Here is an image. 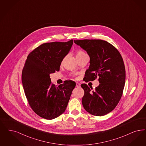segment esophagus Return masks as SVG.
Returning a JSON list of instances; mask_svg holds the SVG:
<instances>
[{"instance_id":"esophagus-1","label":"esophagus","mask_w":146,"mask_h":146,"mask_svg":"<svg viewBox=\"0 0 146 146\" xmlns=\"http://www.w3.org/2000/svg\"><path fill=\"white\" fill-rule=\"evenodd\" d=\"M76 87L77 88H80V84L78 82H76Z\"/></svg>"}]
</instances>
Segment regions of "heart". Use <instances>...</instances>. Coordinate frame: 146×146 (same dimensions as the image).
<instances>
[{"mask_svg":"<svg viewBox=\"0 0 146 146\" xmlns=\"http://www.w3.org/2000/svg\"><path fill=\"white\" fill-rule=\"evenodd\" d=\"M85 55H86V54L82 50H78L76 52V58H81V57H82Z\"/></svg>","mask_w":146,"mask_h":146,"instance_id":"heart-1","label":"heart"}]
</instances>
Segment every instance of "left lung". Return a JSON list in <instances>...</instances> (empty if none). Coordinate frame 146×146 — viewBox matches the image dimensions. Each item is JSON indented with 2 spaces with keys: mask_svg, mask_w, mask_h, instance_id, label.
Segmentation results:
<instances>
[{
  "mask_svg": "<svg viewBox=\"0 0 146 146\" xmlns=\"http://www.w3.org/2000/svg\"><path fill=\"white\" fill-rule=\"evenodd\" d=\"M88 52L90 65L85 73V82L97 78L99 86L93 88L81 85L84 90L82 104L90 114L102 116L112 111L122 96L125 81V70L122 57L115 47L102 40H74Z\"/></svg>",
  "mask_w": 146,
  "mask_h": 146,
  "instance_id": "left-lung-1",
  "label": "left lung"
}]
</instances>
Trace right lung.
<instances>
[{
  "label": "right lung",
  "instance_id": "obj_1",
  "mask_svg": "<svg viewBox=\"0 0 146 146\" xmlns=\"http://www.w3.org/2000/svg\"><path fill=\"white\" fill-rule=\"evenodd\" d=\"M73 40L42 44L30 52L22 74L24 93L31 108L43 118L52 119L64 112L76 82L66 80L55 86L50 74L59 71Z\"/></svg>",
  "mask_w": 146,
  "mask_h": 146
}]
</instances>
